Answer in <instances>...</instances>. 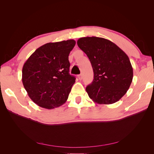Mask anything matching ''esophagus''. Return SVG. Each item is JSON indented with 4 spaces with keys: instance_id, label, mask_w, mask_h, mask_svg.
Returning a JSON list of instances; mask_svg holds the SVG:
<instances>
[{
    "instance_id": "34e87169",
    "label": "esophagus",
    "mask_w": 154,
    "mask_h": 154,
    "mask_svg": "<svg viewBox=\"0 0 154 154\" xmlns=\"http://www.w3.org/2000/svg\"><path fill=\"white\" fill-rule=\"evenodd\" d=\"M78 78L79 80H81L82 79V74H79V75H78Z\"/></svg>"
}]
</instances>
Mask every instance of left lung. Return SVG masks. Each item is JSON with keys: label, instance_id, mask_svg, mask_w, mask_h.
I'll return each mask as SVG.
<instances>
[{"label": "left lung", "instance_id": "obj_1", "mask_svg": "<svg viewBox=\"0 0 154 154\" xmlns=\"http://www.w3.org/2000/svg\"><path fill=\"white\" fill-rule=\"evenodd\" d=\"M77 44L89 59L94 79L86 91L98 104H112L126 94L132 82L128 56L112 42L100 37H83Z\"/></svg>", "mask_w": 154, "mask_h": 154}]
</instances>
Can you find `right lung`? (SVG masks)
Returning a JSON list of instances; mask_svg holds the SVG:
<instances>
[{
	"mask_svg": "<svg viewBox=\"0 0 154 154\" xmlns=\"http://www.w3.org/2000/svg\"><path fill=\"white\" fill-rule=\"evenodd\" d=\"M75 44L74 40L45 44L24 64L23 85L36 105L53 109L66 103L76 80L69 74V61Z\"/></svg>",
	"mask_w": 154,
	"mask_h": 154,
	"instance_id": "right-lung-1",
	"label": "right lung"
}]
</instances>
